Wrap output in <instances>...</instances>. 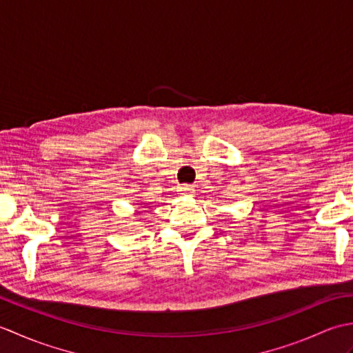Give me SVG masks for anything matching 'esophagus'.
I'll use <instances>...</instances> for the list:
<instances>
[{
	"mask_svg": "<svg viewBox=\"0 0 353 353\" xmlns=\"http://www.w3.org/2000/svg\"><path fill=\"white\" fill-rule=\"evenodd\" d=\"M179 192H181V196L183 197H192L194 194H196V190H194L192 186H182V188L179 190Z\"/></svg>",
	"mask_w": 353,
	"mask_h": 353,
	"instance_id": "34e87169",
	"label": "esophagus"
}]
</instances>
